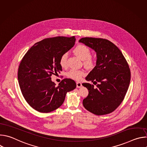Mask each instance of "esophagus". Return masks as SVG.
Wrapping results in <instances>:
<instances>
[{
    "instance_id": "obj_1",
    "label": "esophagus",
    "mask_w": 147,
    "mask_h": 147,
    "mask_svg": "<svg viewBox=\"0 0 147 147\" xmlns=\"http://www.w3.org/2000/svg\"><path fill=\"white\" fill-rule=\"evenodd\" d=\"M76 85H77V88H80L82 86V84L80 82H76Z\"/></svg>"
}]
</instances>
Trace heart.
<instances>
[{"instance_id":"obj_1","label":"heart","mask_w":147,"mask_h":147,"mask_svg":"<svg viewBox=\"0 0 147 147\" xmlns=\"http://www.w3.org/2000/svg\"><path fill=\"white\" fill-rule=\"evenodd\" d=\"M73 52L75 55L84 61V64L88 67L92 68L95 65V59L94 57L91 56V50L86 45L79 44L77 45L73 49ZM67 54L64 53L61 56L59 60V64L61 67H66L67 65ZM84 71L82 70H78L76 69H71L67 73L66 75L68 77L79 80L84 75Z\"/></svg>"}]
</instances>
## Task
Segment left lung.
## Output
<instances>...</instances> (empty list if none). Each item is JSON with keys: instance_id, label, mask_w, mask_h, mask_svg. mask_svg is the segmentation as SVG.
Segmentation results:
<instances>
[{"instance_id": "1", "label": "left lung", "mask_w": 147, "mask_h": 147, "mask_svg": "<svg viewBox=\"0 0 147 147\" xmlns=\"http://www.w3.org/2000/svg\"><path fill=\"white\" fill-rule=\"evenodd\" d=\"M79 42L96 53V66L86 77L96 87L82 84L89 92L83 106L96 115L110 113L120 105L128 90L131 79L129 65L120 50L107 39L86 37Z\"/></svg>"}]
</instances>
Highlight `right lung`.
<instances>
[{
	"instance_id": "add662e5",
	"label": "right lung",
	"mask_w": 147,
	"mask_h": 147,
	"mask_svg": "<svg viewBox=\"0 0 147 147\" xmlns=\"http://www.w3.org/2000/svg\"><path fill=\"white\" fill-rule=\"evenodd\" d=\"M75 36L47 38L33 45L21 61L18 80L22 94L33 109L48 113L59 108L66 93L76 88V82L65 78L56 86L51 76L62 71L59 60L71 49Z\"/></svg>"
}]
</instances>
